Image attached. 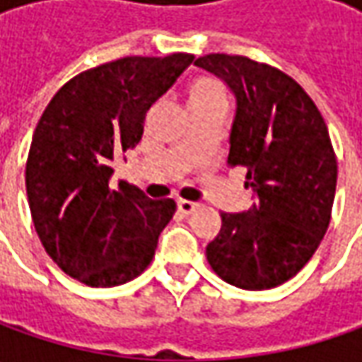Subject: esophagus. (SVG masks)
<instances>
[{
    "label": "esophagus",
    "mask_w": 362,
    "mask_h": 362,
    "mask_svg": "<svg viewBox=\"0 0 362 362\" xmlns=\"http://www.w3.org/2000/svg\"><path fill=\"white\" fill-rule=\"evenodd\" d=\"M177 207H179V211H181L183 216H189V214H193V211L199 207V203L187 202V199H179V202H177Z\"/></svg>",
    "instance_id": "34e87169"
}]
</instances>
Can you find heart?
Returning <instances> with one entry per match:
<instances>
[{
    "instance_id": "obj_1",
    "label": "heart",
    "mask_w": 362,
    "mask_h": 362,
    "mask_svg": "<svg viewBox=\"0 0 362 362\" xmlns=\"http://www.w3.org/2000/svg\"><path fill=\"white\" fill-rule=\"evenodd\" d=\"M185 103L189 112H199L211 106H226L228 94L223 84L214 76H195L191 78L185 86Z\"/></svg>"
}]
</instances>
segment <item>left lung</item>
<instances>
[{"instance_id": "obj_1", "label": "left lung", "mask_w": 362, "mask_h": 362, "mask_svg": "<svg viewBox=\"0 0 362 362\" xmlns=\"http://www.w3.org/2000/svg\"><path fill=\"white\" fill-rule=\"evenodd\" d=\"M195 66L235 94L230 167L247 169L257 202L221 214L205 256L221 280L243 290L288 282L313 257L330 223L337 155L327 122L294 78L245 56L207 54Z\"/></svg>"}]
</instances>
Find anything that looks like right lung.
<instances>
[{
  "instance_id": "obj_1",
  "label": "right lung",
  "mask_w": 362,
  "mask_h": 362,
  "mask_svg": "<svg viewBox=\"0 0 362 362\" xmlns=\"http://www.w3.org/2000/svg\"><path fill=\"white\" fill-rule=\"evenodd\" d=\"M193 62L191 54L127 56L80 72L46 106L25 163L37 238L70 278L110 288L141 276L155 256L173 199L153 202L112 165L143 136L153 103Z\"/></svg>"
}]
</instances>
